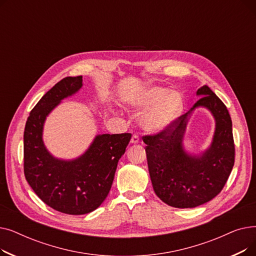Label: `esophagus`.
Here are the masks:
<instances>
[{
	"label": "esophagus",
	"instance_id": "obj_1",
	"mask_svg": "<svg viewBox=\"0 0 256 256\" xmlns=\"http://www.w3.org/2000/svg\"><path fill=\"white\" fill-rule=\"evenodd\" d=\"M140 142V138L138 135H132V139H130V143L132 144H138Z\"/></svg>",
	"mask_w": 256,
	"mask_h": 256
}]
</instances>
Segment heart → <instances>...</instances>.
<instances>
[{
  "instance_id": "1",
  "label": "heart",
  "mask_w": 256,
  "mask_h": 256,
  "mask_svg": "<svg viewBox=\"0 0 256 256\" xmlns=\"http://www.w3.org/2000/svg\"><path fill=\"white\" fill-rule=\"evenodd\" d=\"M168 89L152 87L138 98L135 106L146 110L140 119L141 126L148 132H158L169 128L182 109V98L176 92L168 94Z\"/></svg>"
}]
</instances>
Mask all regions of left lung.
I'll list each match as a JSON object with an SVG mask.
<instances>
[{"mask_svg": "<svg viewBox=\"0 0 256 256\" xmlns=\"http://www.w3.org/2000/svg\"><path fill=\"white\" fill-rule=\"evenodd\" d=\"M201 98L191 110L166 130L142 137L150 176L156 196L170 206L191 208L208 202L224 188L234 164L232 122L223 102L206 85L197 90ZM204 106L216 120L213 142L201 156L182 148L187 114Z\"/></svg>", "mask_w": 256, "mask_h": 256, "instance_id": "1", "label": "left lung"}]
</instances>
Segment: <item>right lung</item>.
Listing matches in <instances>:
<instances>
[{
	"label": "right lung",
	"instance_id": "right-lung-1",
	"mask_svg": "<svg viewBox=\"0 0 256 256\" xmlns=\"http://www.w3.org/2000/svg\"><path fill=\"white\" fill-rule=\"evenodd\" d=\"M83 85V76H66L48 90L33 108L24 132V172L36 195L46 204L68 214L96 210L110 192L118 160L132 134H102L80 158H54L42 141L46 116L62 100Z\"/></svg>",
	"mask_w": 256,
	"mask_h": 256
}]
</instances>
